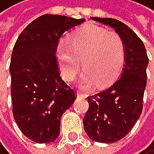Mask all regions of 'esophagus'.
<instances>
[{
  "label": "esophagus",
  "instance_id": "obj_1",
  "mask_svg": "<svg viewBox=\"0 0 154 154\" xmlns=\"http://www.w3.org/2000/svg\"><path fill=\"white\" fill-rule=\"evenodd\" d=\"M76 95H78V97L79 98H87V94H85L84 92H81V91H78Z\"/></svg>",
  "mask_w": 154,
  "mask_h": 154
}]
</instances>
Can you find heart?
I'll return each mask as SVG.
<instances>
[{
  "label": "heart",
  "instance_id": "obj_1",
  "mask_svg": "<svg viewBox=\"0 0 154 154\" xmlns=\"http://www.w3.org/2000/svg\"><path fill=\"white\" fill-rule=\"evenodd\" d=\"M57 58L62 76L68 82L81 70L85 73L82 84L90 87L108 86L116 79L125 60V45L117 32L89 25L72 36L67 46H59Z\"/></svg>",
  "mask_w": 154,
  "mask_h": 154
}]
</instances>
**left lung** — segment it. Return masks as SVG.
Returning a JSON list of instances; mask_svg holds the SVG:
<instances>
[{
	"mask_svg": "<svg viewBox=\"0 0 154 154\" xmlns=\"http://www.w3.org/2000/svg\"><path fill=\"white\" fill-rule=\"evenodd\" d=\"M92 19L114 29L125 45L122 75L106 90L88 97L90 107L82 119L91 139L112 143L129 133L142 112L148 57L141 39L124 23L111 18Z\"/></svg>",
	"mask_w": 154,
	"mask_h": 154,
	"instance_id": "left-lung-1",
	"label": "left lung"
}]
</instances>
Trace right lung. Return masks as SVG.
Instances as JSON below:
<instances>
[{
  "mask_svg": "<svg viewBox=\"0 0 154 154\" xmlns=\"http://www.w3.org/2000/svg\"><path fill=\"white\" fill-rule=\"evenodd\" d=\"M84 21L42 15L14 45L10 63L13 115L22 133L34 142L49 143L58 137L61 116L75 100V91L60 76L55 52L62 34Z\"/></svg>",
  "mask_w": 154,
  "mask_h": 154,
  "instance_id": "1",
  "label": "right lung"
}]
</instances>
